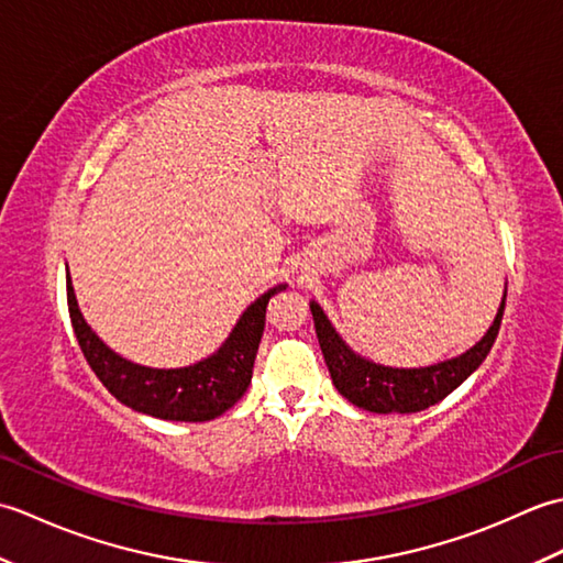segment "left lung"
Returning <instances> with one entry per match:
<instances>
[{
  "mask_svg": "<svg viewBox=\"0 0 563 563\" xmlns=\"http://www.w3.org/2000/svg\"><path fill=\"white\" fill-rule=\"evenodd\" d=\"M309 309H312L317 339L333 385L345 399L355 404L357 409L373 413H416L445 399L486 361L498 336L500 319H504L506 297L498 307L494 324L488 327L479 343L472 345L466 353L452 357V361L428 367H385L365 361L345 345L336 329L331 327L324 309L314 300L309 302Z\"/></svg>",
  "mask_w": 563,
  "mask_h": 563,
  "instance_id": "left-lung-1",
  "label": "left lung"
}]
</instances>
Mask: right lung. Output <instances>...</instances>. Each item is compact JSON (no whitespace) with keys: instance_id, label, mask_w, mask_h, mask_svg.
Returning <instances> with one entry per match:
<instances>
[{"instance_id":"add662e5","label":"right lung","mask_w":563,"mask_h":563,"mask_svg":"<svg viewBox=\"0 0 563 563\" xmlns=\"http://www.w3.org/2000/svg\"><path fill=\"white\" fill-rule=\"evenodd\" d=\"M285 288L288 285H275L268 292H263L254 305H249L218 353H212L196 365L174 369L130 363L111 351L84 321L75 288H71L69 271L67 307L71 329H75L84 357L118 401L130 406L133 411L162 418V421L202 423L222 416L244 397L251 373H254L263 329H266L268 300Z\"/></svg>"}]
</instances>
